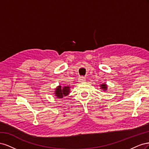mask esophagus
Returning a JSON list of instances; mask_svg holds the SVG:
<instances>
[{"label": "esophagus", "mask_w": 149, "mask_h": 149, "mask_svg": "<svg viewBox=\"0 0 149 149\" xmlns=\"http://www.w3.org/2000/svg\"><path fill=\"white\" fill-rule=\"evenodd\" d=\"M79 82H81V83L84 82L86 81V78L84 77V76H81V77L79 78Z\"/></svg>", "instance_id": "obj_1"}]
</instances>
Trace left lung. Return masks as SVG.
<instances>
[{
  "label": "left lung",
  "instance_id": "1",
  "mask_svg": "<svg viewBox=\"0 0 149 149\" xmlns=\"http://www.w3.org/2000/svg\"><path fill=\"white\" fill-rule=\"evenodd\" d=\"M101 88H102V89L104 90V91H106V89H107V86H106V84H101Z\"/></svg>",
  "mask_w": 149,
  "mask_h": 149
}]
</instances>
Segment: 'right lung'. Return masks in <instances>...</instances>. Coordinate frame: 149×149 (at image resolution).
I'll list each match as a JSON object with an SVG mask.
<instances>
[{
    "instance_id": "obj_1",
    "label": "right lung",
    "mask_w": 149,
    "mask_h": 149,
    "mask_svg": "<svg viewBox=\"0 0 149 149\" xmlns=\"http://www.w3.org/2000/svg\"><path fill=\"white\" fill-rule=\"evenodd\" d=\"M70 93V86H64L61 88V86H58L56 89L55 94L58 98H61L63 96H67Z\"/></svg>"
}]
</instances>
